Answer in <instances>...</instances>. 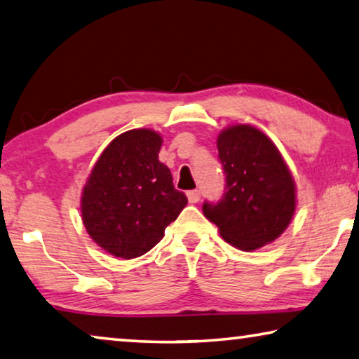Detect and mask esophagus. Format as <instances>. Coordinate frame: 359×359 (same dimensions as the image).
Listing matches in <instances>:
<instances>
[{"label":"esophagus","instance_id":"1","mask_svg":"<svg viewBox=\"0 0 359 359\" xmlns=\"http://www.w3.org/2000/svg\"><path fill=\"white\" fill-rule=\"evenodd\" d=\"M187 196H189L190 203H198V201H200V198H201V191L200 190H190V191H187Z\"/></svg>","mask_w":359,"mask_h":359}]
</instances>
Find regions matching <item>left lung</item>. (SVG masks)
I'll return each mask as SVG.
<instances>
[{
    "mask_svg": "<svg viewBox=\"0 0 359 359\" xmlns=\"http://www.w3.org/2000/svg\"><path fill=\"white\" fill-rule=\"evenodd\" d=\"M226 191L203 212L220 236L251 252L280 238L294 217L297 189L286 161L269 135L251 124H231L217 135Z\"/></svg>",
    "mask_w": 359,
    "mask_h": 359,
    "instance_id": "left-lung-1",
    "label": "left lung"
}]
</instances>
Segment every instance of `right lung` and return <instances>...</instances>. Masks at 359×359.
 <instances>
[{
  "label": "right lung",
  "mask_w": 359,
  "mask_h": 359,
  "mask_svg": "<svg viewBox=\"0 0 359 359\" xmlns=\"http://www.w3.org/2000/svg\"><path fill=\"white\" fill-rule=\"evenodd\" d=\"M161 134L130 129L105 147L81 191V219L105 252L135 259L163 240L187 206L170 170L158 159Z\"/></svg>",
  "instance_id": "1"
}]
</instances>
